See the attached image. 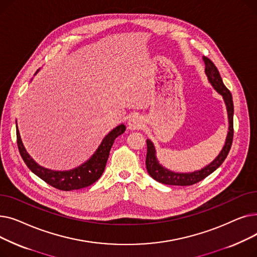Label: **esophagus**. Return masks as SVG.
<instances>
[{"label": "esophagus", "mask_w": 257, "mask_h": 257, "mask_svg": "<svg viewBox=\"0 0 257 257\" xmlns=\"http://www.w3.org/2000/svg\"><path fill=\"white\" fill-rule=\"evenodd\" d=\"M144 126V120L140 115H133L129 118L128 127L131 130H140Z\"/></svg>", "instance_id": "esophagus-1"}]
</instances>
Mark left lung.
Wrapping results in <instances>:
<instances>
[{
    "label": "left lung",
    "instance_id": "obj_1",
    "mask_svg": "<svg viewBox=\"0 0 257 257\" xmlns=\"http://www.w3.org/2000/svg\"><path fill=\"white\" fill-rule=\"evenodd\" d=\"M203 61L205 63V74L207 76L208 82L215 89L218 93L223 97V100L226 105V110L228 115V133L226 137V141L224 147L222 148L219 155L215 157L211 163L205 166L203 169L190 172V173H178L171 171L161 165L156 156V149L154 144L147 140V157H146V167L147 171L150 176L156 181L169 184V185H192L201 180L206 178L208 175L217 170L227 157L229 150H230L233 139V101L231 92L224 85L221 75L213 62L207 57H203Z\"/></svg>",
    "mask_w": 257,
    "mask_h": 257
}]
</instances>
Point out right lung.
Here are the masks:
<instances>
[{"mask_svg":"<svg viewBox=\"0 0 257 257\" xmlns=\"http://www.w3.org/2000/svg\"><path fill=\"white\" fill-rule=\"evenodd\" d=\"M39 71V70H38ZM37 71V72H38ZM35 73V75L37 74ZM126 130V126L120 124L114 129H112L107 136L102 140L98 149L94 153L79 167L67 170V171H54L51 169H47L45 167L39 166L36 161L27 152L26 148L21 139V134L18 128L17 123V141L20 154L31 172H33L36 176L43 179L48 184L53 187L58 188L61 191H74L80 190V188L87 187L92 183L96 182L104 172L108 156L111 147L115 141V139L124 133Z\"/></svg>","mask_w":257,"mask_h":257,"instance_id":"1","label":"right lung"}]
</instances>
